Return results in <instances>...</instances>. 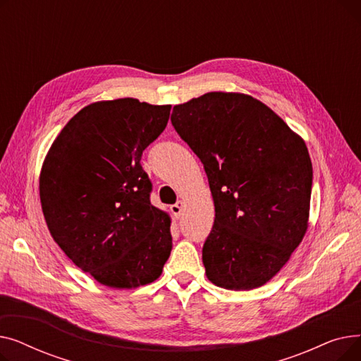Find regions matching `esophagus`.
<instances>
[{"instance_id":"obj_1","label":"esophagus","mask_w":361,"mask_h":361,"mask_svg":"<svg viewBox=\"0 0 361 361\" xmlns=\"http://www.w3.org/2000/svg\"><path fill=\"white\" fill-rule=\"evenodd\" d=\"M183 211H184V202H183V200H178L176 204L171 206V212H173V215H174L177 219L183 215Z\"/></svg>"}]
</instances>
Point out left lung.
Instances as JSON below:
<instances>
[{"instance_id": "obj_1", "label": "left lung", "mask_w": 361, "mask_h": 361, "mask_svg": "<svg viewBox=\"0 0 361 361\" xmlns=\"http://www.w3.org/2000/svg\"><path fill=\"white\" fill-rule=\"evenodd\" d=\"M171 121L202 161L215 204L202 252L207 279L235 291L264 286L309 226L313 168L305 140L238 92L176 105Z\"/></svg>"}]
</instances>
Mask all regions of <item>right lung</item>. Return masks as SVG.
Segmentation results:
<instances>
[{
  "mask_svg": "<svg viewBox=\"0 0 361 361\" xmlns=\"http://www.w3.org/2000/svg\"><path fill=\"white\" fill-rule=\"evenodd\" d=\"M171 105L135 98L82 108L52 142L39 197L54 241L102 286L124 290L157 281L173 249L171 218L149 200L143 150Z\"/></svg>",
  "mask_w": 361,
  "mask_h": 361,
  "instance_id": "right-lung-1",
  "label": "right lung"
}]
</instances>
